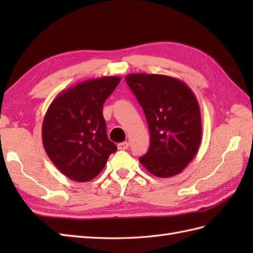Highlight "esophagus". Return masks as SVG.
Here are the masks:
<instances>
[{"mask_svg":"<svg viewBox=\"0 0 253 253\" xmlns=\"http://www.w3.org/2000/svg\"><path fill=\"white\" fill-rule=\"evenodd\" d=\"M128 147H129V143L128 142H121V143H118L117 144V148H118V150H126V149H128Z\"/></svg>","mask_w":253,"mask_h":253,"instance_id":"1","label":"esophagus"}]
</instances>
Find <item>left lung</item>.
<instances>
[{
	"label": "left lung",
	"mask_w": 253,
	"mask_h": 253,
	"mask_svg": "<svg viewBox=\"0 0 253 253\" xmlns=\"http://www.w3.org/2000/svg\"><path fill=\"white\" fill-rule=\"evenodd\" d=\"M126 83L146 115L149 151L139 158L150 173L161 178L181 173L201 143L200 106L181 80L157 74H129Z\"/></svg>",
	"instance_id": "1"
}]
</instances>
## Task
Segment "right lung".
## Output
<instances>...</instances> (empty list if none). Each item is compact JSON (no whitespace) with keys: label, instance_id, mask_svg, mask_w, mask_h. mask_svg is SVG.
<instances>
[{"label":"right lung","instance_id":"1","mask_svg":"<svg viewBox=\"0 0 253 253\" xmlns=\"http://www.w3.org/2000/svg\"><path fill=\"white\" fill-rule=\"evenodd\" d=\"M120 82L117 76L85 80L58 93L47 109L42 142L52 163L69 179H93L117 150L107 138L102 109Z\"/></svg>","mask_w":253,"mask_h":253}]
</instances>
